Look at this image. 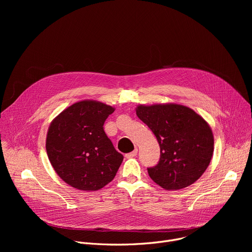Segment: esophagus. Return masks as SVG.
Returning a JSON list of instances; mask_svg holds the SVG:
<instances>
[{
  "label": "esophagus",
  "instance_id": "34e87169",
  "mask_svg": "<svg viewBox=\"0 0 252 252\" xmlns=\"http://www.w3.org/2000/svg\"><path fill=\"white\" fill-rule=\"evenodd\" d=\"M136 154H137V148H135L133 152H131V153H129V154H126V158H131L135 157V156H136Z\"/></svg>",
  "mask_w": 252,
  "mask_h": 252
}]
</instances>
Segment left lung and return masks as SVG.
Masks as SVG:
<instances>
[{
    "instance_id": "left-lung-1",
    "label": "left lung",
    "mask_w": 252,
    "mask_h": 252,
    "mask_svg": "<svg viewBox=\"0 0 252 252\" xmlns=\"http://www.w3.org/2000/svg\"><path fill=\"white\" fill-rule=\"evenodd\" d=\"M136 116L156 135L158 163L148 168L153 181L166 190L189 187L210 163L214 138L207 122L189 107L177 103L139 104Z\"/></svg>"
}]
</instances>
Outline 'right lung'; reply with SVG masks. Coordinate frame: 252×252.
<instances>
[{"mask_svg": "<svg viewBox=\"0 0 252 252\" xmlns=\"http://www.w3.org/2000/svg\"><path fill=\"white\" fill-rule=\"evenodd\" d=\"M115 107L85 99L69 105L51 123L46 139L48 158L68 186L94 191L115 178L124 157L114 148L103 124Z\"/></svg>", "mask_w": 252, "mask_h": 252, "instance_id": "1", "label": "right lung"}]
</instances>
